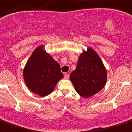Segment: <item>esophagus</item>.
Instances as JSON below:
<instances>
[{
	"label": "esophagus",
	"mask_w": 132,
	"mask_h": 132,
	"mask_svg": "<svg viewBox=\"0 0 132 132\" xmlns=\"http://www.w3.org/2000/svg\"><path fill=\"white\" fill-rule=\"evenodd\" d=\"M64 79H69V74L68 73L65 74V75H64Z\"/></svg>",
	"instance_id": "34e87169"
}]
</instances>
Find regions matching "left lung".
I'll return each instance as SVG.
<instances>
[{"instance_id": "obj_1", "label": "left lung", "mask_w": 132, "mask_h": 132, "mask_svg": "<svg viewBox=\"0 0 132 132\" xmlns=\"http://www.w3.org/2000/svg\"><path fill=\"white\" fill-rule=\"evenodd\" d=\"M76 92L88 98L101 90L107 81V71L95 50L87 47L79 57L76 69L70 75Z\"/></svg>"}]
</instances>
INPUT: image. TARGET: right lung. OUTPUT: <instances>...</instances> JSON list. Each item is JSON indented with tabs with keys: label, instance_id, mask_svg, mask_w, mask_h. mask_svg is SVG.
I'll use <instances>...</instances> for the list:
<instances>
[{
	"label": "right lung",
	"instance_id": "1",
	"mask_svg": "<svg viewBox=\"0 0 132 132\" xmlns=\"http://www.w3.org/2000/svg\"><path fill=\"white\" fill-rule=\"evenodd\" d=\"M23 79L33 93L45 97L53 92L63 78L60 64L47 53L43 45L35 49L23 70Z\"/></svg>",
	"mask_w": 132,
	"mask_h": 132
}]
</instances>
